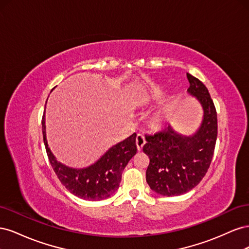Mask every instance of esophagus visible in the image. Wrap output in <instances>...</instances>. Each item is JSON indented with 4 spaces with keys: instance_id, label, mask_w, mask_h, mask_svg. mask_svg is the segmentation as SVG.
Masks as SVG:
<instances>
[{
    "instance_id": "esophagus-1",
    "label": "esophagus",
    "mask_w": 249,
    "mask_h": 249,
    "mask_svg": "<svg viewBox=\"0 0 249 249\" xmlns=\"http://www.w3.org/2000/svg\"><path fill=\"white\" fill-rule=\"evenodd\" d=\"M145 144V138L143 136L142 134H137V137H136V145H137V149L140 150L142 149L143 145Z\"/></svg>"
}]
</instances>
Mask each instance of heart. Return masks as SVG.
Listing matches in <instances>:
<instances>
[{
    "mask_svg": "<svg viewBox=\"0 0 249 249\" xmlns=\"http://www.w3.org/2000/svg\"><path fill=\"white\" fill-rule=\"evenodd\" d=\"M155 93H156L155 91H152V92H150V95H148V96H147V99H150V97H153V96L155 95ZM160 117H161V118H164V117H165V115H161Z\"/></svg>",
    "mask_w": 249,
    "mask_h": 249,
    "instance_id": "b5f03b06",
    "label": "heart"
}]
</instances>
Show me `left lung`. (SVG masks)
I'll use <instances>...</instances> for the list:
<instances>
[{"label":"left lung","mask_w":249,"mask_h":249,"mask_svg":"<svg viewBox=\"0 0 249 249\" xmlns=\"http://www.w3.org/2000/svg\"><path fill=\"white\" fill-rule=\"evenodd\" d=\"M188 93L200 104L203 115L198 130L191 136L177 133L170 125L146 135L143 152L149 158L146 182L164 196H177L199 184L210 167L217 139V113L207 87L187 73Z\"/></svg>","instance_id":"8db88e82"}]
</instances>
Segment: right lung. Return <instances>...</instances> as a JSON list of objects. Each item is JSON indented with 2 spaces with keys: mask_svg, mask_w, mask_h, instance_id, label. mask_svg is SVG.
I'll list each match as a JSON object with an SVG mask.
<instances>
[{
  "mask_svg": "<svg viewBox=\"0 0 249 249\" xmlns=\"http://www.w3.org/2000/svg\"><path fill=\"white\" fill-rule=\"evenodd\" d=\"M47 104V103H46ZM43 142L50 163L64 187L85 200H102L118 189L126 164L136 155V133L109 148L94 164L86 168H71L56 160L48 145L44 113L41 120Z\"/></svg>",
  "mask_w": 249,
  "mask_h": 249,
  "instance_id": "right-lung-1",
  "label": "right lung"
}]
</instances>
